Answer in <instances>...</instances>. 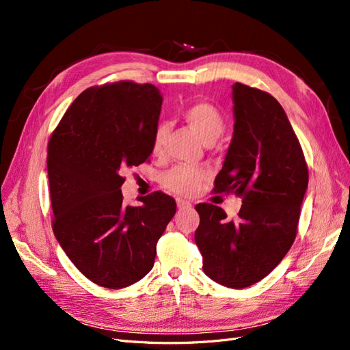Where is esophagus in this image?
Masks as SVG:
<instances>
[{"label":"esophagus","instance_id":"34e87169","mask_svg":"<svg viewBox=\"0 0 350 350\" xmlns=\"http://www.w3.org/2000/svg\"><path fill=\"white\" fill-rule=\"evenodd\" d=\"M176 204L179 210H184V208H191V203H188V201L183 200V198H178L176 200Z\"/></svg>","mask_w":350,"mask_h":350}]
</instances>
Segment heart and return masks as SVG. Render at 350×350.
<instances>
[{"mask_svg":"<svg viewBox=\"0 0 350 350\" xmlns=\"http://www.w3.org/2000/svg\"><path fill=\"white\" fill-rule=\"evenodd\" d=\"M184 120L193 129L206 146H211L217 142L219 137L225 133L226 122L221 112L208 102H197L188 107L184 113ZM169 135V126L165 122H159L152 137V152L161 156L165 150ZM206 172L201 169L179 165L172 167L163 175L162 184L171 193L179 196L194 194L200 184L204 181Z\"/></svg>","mask_w":350,"mask_h":350,"instance_id":"obj_1","label":"heart"}]
</instances>
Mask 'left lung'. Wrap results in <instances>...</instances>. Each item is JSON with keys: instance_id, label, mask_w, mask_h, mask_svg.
Returning <instances> with one entry per match:
<instances>
[{"instance_id": "obj_1", "label": "left lung", "mask_w": 350, "mask_h": 350, "mask_svg": "<svg viewBox=\"0 0 350 350\" xmlns=\"http://www.w3.org/2000/svg\"><path fill=\"white\" fill-rule=\"evenodd\" d=\"M232 99L234 137L213 191L242 197V207L230 220L224 208L197 204L194 238L207 276L242 289L266 278L291 250L308 166L288 116L270 93L235 83Z\"/></svg>"}]
</instances>
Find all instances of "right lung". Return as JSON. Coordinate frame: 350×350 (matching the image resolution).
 <instances>
[{
  "label": "right lung",
  "instance_id": "add662e5",
  "mask_svg": "<svg viewBox=\"0 0 350 350\" xmlns=\"http://www.w3.org/2000/svg\"><path fill=\"white\" fill-rule=\"evenodd\" d=\"M161 108V92L149 83L89 88L48 143L52 229L74 266L103 288H126L152 270L176 211L162 191L140 197V206L122 203V172L152 154Z\"/></svg>",
  "mask_w": 350,
  "mask_h": 350
}]
</instances>
